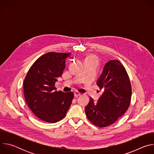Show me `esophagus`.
I'll use <instances>...</instances> for the list:
<instances>
[{
	"label": "esophagus",
	"instance_id": "34e87169",
	"mask_svg": "<svg viewBox=\"0 0 154 154\" xmlns=\"http://www.w3.org/2000/svg\"><path fill=\"white\" fill-rule=\"evenodd\" d=\"M80 95H81V93H79L78 91H75V92H74V96H75V97H77L80 96Z\"/></svg>",
	"mask_w": 154,
	"mask_h": 154
}]
</instances>
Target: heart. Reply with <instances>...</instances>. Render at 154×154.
<instances>
[{"instance_id": "obj_1", "label": "heart", "mask_w": 154, "mask_h": 154, "mask_svg": "<svg viewBox=\"0 0 154 154\" xmlns=\"http://www.w3.org/2000/svg\"><path fill=\"white\" fill-rule=\"evenodd\" d=\"M86 60H89V61H92L96 63H97V58L95 57V56H93V55H91V56H90L88 57Z\"/></svg>"}]
</instances>
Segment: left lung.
<instances>
[{"instance_id": "8db88e82", "label": "left lung", "mask_w": 154, "mask_h": 154, "mask_svg": "<svg viewBox=\"0 0 154 154\" xmlns=\"http://www.w3.org/2000/svg\"><path fill=\"white\" fill-rule=\"evenodd\" d=\"M97 85L103 92L97 102L90 97L85 110L90 122L105 127L113 124L127 110L131 87L126 70L118 60L105 64Z\"/></svg>"}]
</instances>
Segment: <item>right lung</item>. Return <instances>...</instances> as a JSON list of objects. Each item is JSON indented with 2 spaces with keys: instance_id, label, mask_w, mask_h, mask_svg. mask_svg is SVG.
Segmentation results:
<instances>
[{
  "instance_id": "obj_1",
  "label": "right lung",
  "mask_w": 154,
  "mask_h": 154,
  "mask_svg": "<svg viewBox=\"0 0 154 154\" xmlns=\"http://www.w3.org/2000/svg\"><path fill=\"white\" fill-rule=\"evenodd\" d=\"M71 54L49 52L40 57L29 70L24 81L26 101L40 119L51 123L61 120L74 97L72 92L57 91V79L61 76Z\"/></svg>"
}]
</instances>
